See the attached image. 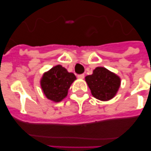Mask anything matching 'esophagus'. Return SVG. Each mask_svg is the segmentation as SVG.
<instances>
[{
  "instance_id": "1",
  "label": "esophagus",
  "mask_w": 151,
  "mask_h": 151,
  "mask_svg": "<svg viewBox=\"0 0 151 151\" xmlns=\"http://www.w3.org/2000/svg\"><path fill=\"white\" fill-rule=\"evenodd\" d=\"M77 77H78L79 79H84L85 74H79V75H77Z\"/></svg>"
}]
</instances>
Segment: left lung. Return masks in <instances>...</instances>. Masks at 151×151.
Segmentation results:
<instances>
[{"label": "left lung", "instance_id": "left-lung-1", "mask_svg": "<svg viewBox=\"0 0 151 151\" xmlns=\"http://www.w3.org/2000/svg\"><path fill=\"white\" fill-rule=\"evenodd\" d=\"M93 96L101 101L112 99L121 85V78L104 67H96L91 75L85 77Z\"/></svg>", "mask_w": 151, "mask_h": 151}]
</instances>
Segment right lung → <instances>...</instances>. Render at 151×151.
Instances as JSON below:
<instances>
[{"instance_id":"right-lung-1","label":"right lung","mask_w":151,"mask_h":151,"mask_svg":"<svg viewBox=\"0 0 151 151\" xmlns=\"http://www.w3.org/2000/svg\"><path fill=\"white\" fill-rule=\"evenodd\" d=\"M76 79L73 73L68 72L64 67L57 65L43 74L41 87L48 99L59 102L66 98L70 86Z\"/></svg>"}]
</instances>
